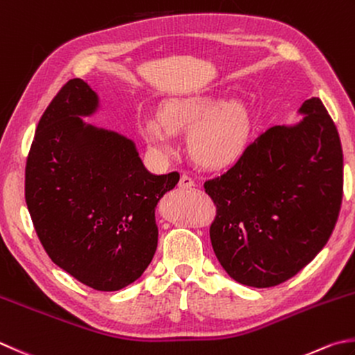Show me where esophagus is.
Masks as SVG:
<instances>
[{
    "label": "esophagus",
    "instance_id": "34e87169",
    "mask_svg": "<svg viewBox=\"0 0 355 355\" xmlns=\"http://www.w3.org/2000/svg\"><path fill=\"white\" fill-rule=\"evenodd\" d=\"M180 189H191L193 185H195V180H193L189 175H182L179 179V184H178Z\"/></svg>",
    "mask_w": 355,
    "mask_h": 355
}]
</instances>
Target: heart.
<instances>
[{
    "instance_id": "1",
    "label": "heart",
    "mask_w": 355,
    "mask_h": 355,
    "mask_svg": "<svg viewBox=\"0 0 355 355\" xmlns=\"http://www.w3.org/2000/svg\"><path fill=\"white\" fill-rule=\"evenodd\" d=\"M190 155L205 166H224L243 155L250 135L249 111L239 102L198 96L173 100L159 120H145L142 135L156 151H171L170 132L190 130Z\"/></svg>"
}]
</instances>
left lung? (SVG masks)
<instances>
[{
  "mask_svg": "<svg viewBox=\"0 0 355 355\" xmlns=\"http://www.w3.org/2000/svg\"><path fill=\"white\" fill-rule=\"evenodd\" d=\"M295 126H270L238 162L205 180L216 205L213 250L235 282L272 287L306 267L332 235L343 198V151L322 100Z\"/></svg>",
  "mask_w": 355,
  "mask_h": 355,
  "instance_id": "left-lung-1",
  "label": "left lung"
}]
</instances>
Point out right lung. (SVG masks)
<instances>
[{
    "label": "right lung",
    "instance_id": "obj_1",
    "mask_svg": "<svg viewBox=\"0 0 355 355\" xmlns=\"http://www.w3.org/2000/svg\"><path fill=\"white\" fill-rule=\"evenodd\" d=\"M97 96L82 78L62 86L40 119L26 160L24 198L49 258L96 291L142 275L157 247L155 209L179 173L151 175L135 144L83 123Z\"/></svg>",
    "mask_w": 355,
    "mask_h": 355
}]
</instances>
